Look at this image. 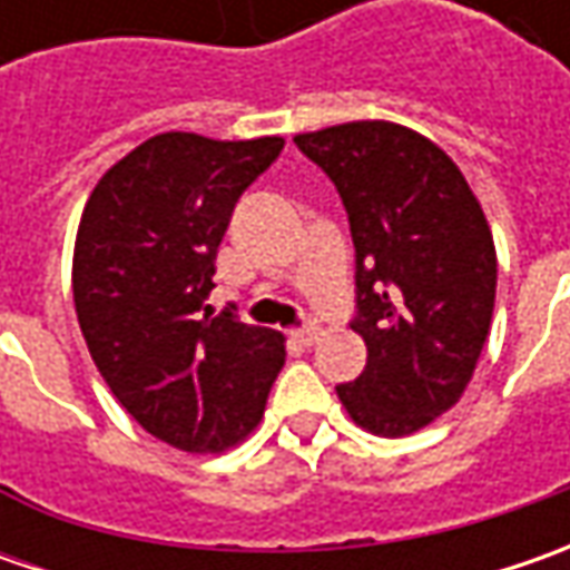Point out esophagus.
<instances>
[{"mask_svg": "<svg viewBox=\"0 0 570 570\" xmlns=\"http://www.w3.org/2000/svg\"><path fill=\"white\" fill-rule=\"evenodd\" d=\"M292 340L301 342V345H314L320 340V326L317 323H307V326H301V330H292Z\"/></svg>", "mask_w": 570, "mask_h": 570, "instance_id": "1", "label": "esophagus"}]
</instances>
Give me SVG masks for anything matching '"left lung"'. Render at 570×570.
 Returning <instances> with one entry per match:
<instances>
[{
	"label": "left lung",
	"instance_id": "8db88e82",
	"mask_svg": "<svg viewBox=\"0 0 570 570\" xmlns=\"http://www.w3.org/2000/svg\"><path fill=\"white\" fill-rule=\"evenodd\" d=\"M295 145L333 180L355 244L352 330L367 364L336 393L367 431L412 434L463 396L489 340V222L460 167L405 126L342 122Z\"/></svg>",
	"mask_w": 570,
	"mask_h": 570
}]
</instances>
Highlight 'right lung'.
<instances>
[{
    "label": "right lung",
    "instance_id": "add662e5",
    "mask_svg": "<svg viewBox=\"0 0 570 570\" xmlns=\"http://www.w3.org/2000/svg\"><path fill=\"white\" fill-rule=\"evenodd\" d=\"M282 148L278 136L161 132L100 177L81 215V336L122 409L170 448L218 453L247 438L285 364L282 333L206 304L230 212Z\"/></svg>",
    "mask_w": 570,
    "mask_h": 570
}]
</instances>
